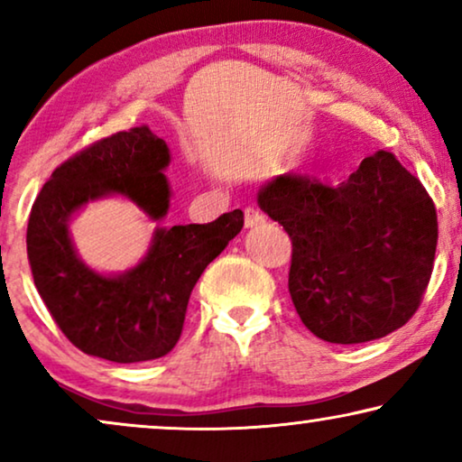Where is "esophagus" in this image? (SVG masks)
<instances>
[{
	"mask_svg": "<svg viewBox=\"0 0 462 462\" xmlns=\"http://www.w3.org/2000/svg\"><path fill=\"white\" fill-rule=\"evenodd\" d=\"M244 223L248 229H252V226H258L264 223V214L258 212L256 208H245L244 210Z\"/></svg>",
	"mask_w": 462,
	"mask_h": 462,
	"instance_id": "1",
	"label": "esophagus"
}]
</instances>
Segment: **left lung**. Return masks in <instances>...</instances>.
<instances>
[{
    "label": "left lung",
    "mask_w": 462,
    "mask_h": 462,
    "mask_svg": "<svg viewBox=\"0 0 462 462\" xmlns=\"http://www.w3.org/2000/svg\"><path fill=\"white\" fill-rule=\"evenodd\" d=\"M258 206L292 239L288 290L315 337L357 345L419 309L433 271L438 214L420 180L376 151L340 185L282 174Z\"/></svg>",
    "instance_id": "left-lung-1"
}]
</instances>
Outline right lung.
Listing matches in <instances>:
<instances>
[{
    "label": "right lung",
    "instance_id": "right-lung-1",
    "mask_svg": "<svg viewBox=\"0 0 462 462\" xmlns=\"http://www.w3.org/2000/svg\"><path fill=\"white\" fill-rule=\"evenodd\" d=\"M168 163L166 141L147 125L117 132L60 163L31 208L27 254L35 288L62 334L88 356L136 364L172 351L193 286L242 231V210L208 225L157 226L132 269L105 275L88 267L69 233L71 218L90 201L122 195L162 220L172 198Z\"/></svg>",
    "mask_w": 462,
    "mask_h": 462
}]
</instances>
